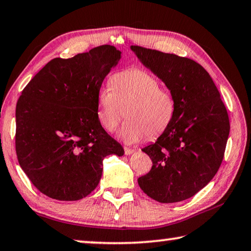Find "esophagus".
<instances>
[{"mask_svg":"<svg viewBox=\"0 0 251 251\" xmlns=\"http://www.w3.org/2000/svg\"><path fill=\"white\" fill-rule=\"evenodd\" d=\"M124 152H125V155H130V154H133V152H134V150H133V148H129V147H124Z\"/></svg>","mask_w":251,"mask_h":251,"instance_id":"1","label":"esophagus"}]
</instances>
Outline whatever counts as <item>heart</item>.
I'll return each mask as SVG.
<instances>
[{
    "label": "heart",
    "mask_w": 251,
    "mask_h": 251,
    "mask_svg": "<svg viewBox=\"0 0 251 251\" xmlns=\"http://www.w3.org/2000/svg\"><path fill=\"white\" fill-rule=\"evenodd\" d=\"M110 87L97 92V117L108 131H113L126 113L127 121L118 137L127 144L164 133L175 116L176 101L167 87L150 72L128 69L117 72L109 79Z\"/></svg>",
    "instance_id": "1"
}]
</instances>
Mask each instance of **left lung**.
I'll use <instances>...</instances> for the list:
<instances>
[{"instance_id":"obj_1","label":"left lung","mask_w":251,"mask_h":251,"mask_svg":"<svg viewBox=\"0 0 251 251\" xmlns=\"http://www.w3.org/2000/svg\"><path fill=\"white\" fill-rule=\"evenodd\" d=\"M130 50L176 101L171 125L142 150L152 166L138 185L159 202L185 201L202 189L222 165L230 130L227 109L214 80L197 62L137 45Z\"/></svg>"}]
</instances>
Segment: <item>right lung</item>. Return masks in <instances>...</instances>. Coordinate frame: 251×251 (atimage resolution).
<instances>
[{"label":"right lung","instance_id":"right-lung-1","mask_svg":"<svg viewBox=\"0 0 251 251\" xmlns=\"http://www.w3.org/2000/svg\"><path fill=\"white\" fill-rule=\"evenodd\" d=\"M120 59L121 50L112 45L54 58L20 96L16 155L32 184L48 197H86L99 185L105 157L124 155L97 117V92Z\"/></svg>","mask_w":251,"mask_h":251}]
</instances>
